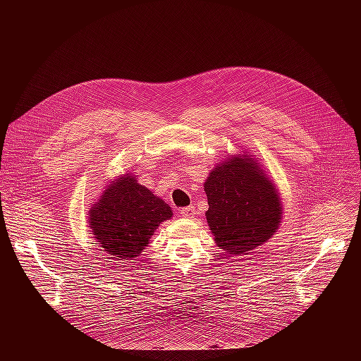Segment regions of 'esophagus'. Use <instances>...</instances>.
<instances>
[{"label": "esophagus", "mask_w": 361, "mask_h": 361, "mask_svg": "<svg viewBox=\"0 0 361 361\" xmlns=\"http://www.w3.org/2000/svg\"><path fill=\"white\" fill-rule=\"evenodd\" d=\"M180 214L184 218H195V215H197V209L195 206H187V207H183Z\"/></svg>", "instance_id": "esophagus-1"}]
</instances>
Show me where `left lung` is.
I'll list each match as a JSON object with an SVG mask.
<instances>
[{
	"label": "left lung",
	"instance_id": "left-lung-1",
	"mask_svg": "<svg viewBox=\"0 0 361 361\" xmlns=\"http://www.w3.org/2000/svg\"><path fill=\"white\" fill-rule=\"evenodd\" d=\"M247 154L216 164L203 184L207 225L218 247L231 256L247 255L267 243L282 221L278 187Z\"/></svg>",
	"mask_w": 361,
	"mask_h": 361
}]
</instances>
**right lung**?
I'll use <instances>...</instances> for the list:
<instances>
[{
    "mask_svg": "<svg viewBox=\"0 0 361 361\" xmlns=\"http://www.w3.org/2000/svg\"><path fill=\"white\" fill-rule=\"evenodd\" d=\"M89 228L102 252L117 260L137 257L173 209L127 171L108 183L87 212Z\"/></svg>",
    "mask_w": 361,
    "mask_h": 361,
    "instance_id": "1",
    "label": "right lung"
}]
</instances>
